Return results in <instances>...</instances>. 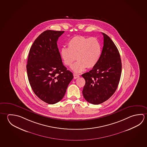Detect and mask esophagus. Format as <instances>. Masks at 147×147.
<instances>
[{
	"mask_svg": "<svg viewBox=\"0 0 147 147\" xmlns=\"http://www.w3.org/2000/svg\"><path fill=\"white\" fill-rule=\"evenodd\" d=\"M78 77H80V76L76 74H74V79H77Z\"/></svg>",
	"mask_w": 147,
	"mask_h": 147,
	"instance_id": "1",
	"label": "esophagus"
}]
</instances>
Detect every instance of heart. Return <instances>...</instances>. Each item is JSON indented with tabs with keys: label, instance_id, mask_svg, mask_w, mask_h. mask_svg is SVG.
<instances>
[{
	"label": "heart",
	"instance_id": "heart-1",
	"mask_svg": "<svg viewBox=\"0 0 147 147\" xmlns=\"http://www.w3.org/2000/svg\"><path fill=\"white\" fill-rule=\"evenodd\" d=\"M68 47L60 50V56L65 65L70 66L77 59V62L71 67L76 73L82 72L88 68L97 65L102 54V45L98 39L94 37L87 38L77 36L70 39Z\"/></svg>",
	"mask_w": 147,
	"mask_h": 147
}]
</instances>
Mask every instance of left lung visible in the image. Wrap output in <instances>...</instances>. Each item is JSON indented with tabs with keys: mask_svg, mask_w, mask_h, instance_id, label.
<instances>
[{
	"mask_svg": "<svg viewBox=\"0 0 147 147\" xmlns=\"http://www.w3.org/2000/svg\"><path fill=\"white\" fill-rule=\"evenodd\" d=\"M100 59L89 72L82 75L86 82L82 94L89 103L98 105L111 98L118 87L122 63L118 49L105 34Z\"/></svg>",
	"mask_w": 147,
	"mask_h": 147,
	"instance_id": "obj_1",
	"label": "left lung"
}]
</instances>
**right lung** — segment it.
<instances>
[{"instance_id": "add662e5", "label": "right lung", "mask_w": 147, "mask_h": 147, "mask_svg": "<svg viewBox=\"0 0 147 147\" xmlns=\"http://www.w3.org/2000/svg\"><path fill=\"white\" fill-rule=\"evenodd\" d=\"M64 32L48 30L42 32L31 46L26 65L34 93L49 104L62 100L73 78L72 73L63 65L57 47L58 38Z\"/></svg>"}]
</instances>
